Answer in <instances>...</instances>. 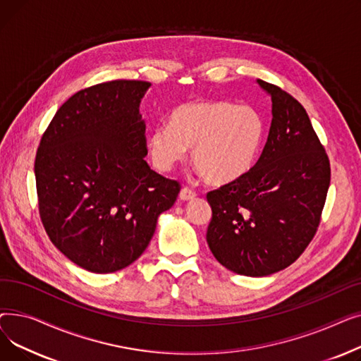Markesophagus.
Returning a JSON list of instances; mask_svg holds the SVG:
<instances>
[{"label":"esophagus","instance_id":"esophagus-1","mask_svg":"<svg viewBox=\"0 0 361 361\" xmlns=\"http://www.w3.org/2000/svg\"><path fill=\"white\" fill-rule=\"evenodd\" d=\"M197 196V193L195 190H192L190 187H183L181 192H180V199L181 200H190L195 199Z\"/></svg>","mask_w":361,"mask_h":361}]
</instances>
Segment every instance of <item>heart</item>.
Wrapping results in <instances>:
<instances>
[{"label":"heart","mask_w":361,"mask_h":361,"mask_svg":"<svg viewBox=\"0 0 361 361\" xmlns=\"http://www.w3.org/2000/svg\"><path fill=\"white\" fill-rule=\"evenodd\" d=\"M263 137L260 114L250 105L226 101L177 106L168 127L149 133L147 147L155 166L169 171L192 147V162L207 183L226 184L252 168Z\"/></svg>","instance_id":"1"}]
</instances>
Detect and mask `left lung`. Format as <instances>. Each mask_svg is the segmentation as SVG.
I'll list each match as a JSON object with an SVG mask.
<instances>
[{"mask_svg": "<svg viewBox=\"0 0 361 361\" xmlns=\"http://www.w3.org/2000/svg\"><path fill=\"white\" fill-rule=\"evenodd\" d=\"M272 99L268 142L253 168L206 195V240L216 260L238 275L267 276L306 250L322 219L331 164L306 109L288 92L259 80Z\"/></svg>", "mask_w": 361, "mask_h": 361, "instance_id": "8db88e82", "label": "left lung"}]
</instances>
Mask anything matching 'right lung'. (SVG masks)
Listing matches in <instances>:
<instances>
[{
  "mask_svg": "<svg viewBox=\"0 0 361 361\" xmlns=\"http://www.w3.org/2000/svg\"><path fill=\"white\" fill-rule=\"evenodd\" d=\"M143 80H111L68 98L36 150L37 207L52 244L94 274L135 262L180 183L150 169L139 112Z\"/></svg>",
  "mask_w": 361,
  "mask_h": 361,
  "instance_id": "1",
  "label": "right lung"
}]
</instances>
